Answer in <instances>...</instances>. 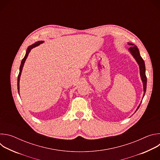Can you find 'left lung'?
Segmentation results:
<instances>
[{
    "instance_id": "8db88e82",
    "label": "left lung",
    "mask_w": 160,
    "mask_h": 160,
    "mask_svg": "<svg viewBox=\"0 0 160 160\" xmlns=\"http://www.w3.org/2000/svg\"><path fill=\"white\" fill-rule=\"evenodd\" d=\"M129 45H130V48H129V51L130 52L132 53V54L133 55V56L134 57V58L135 59V60L138 62V63L139 65V68H140V74H141V79L142 81L143 82V87H144V96L145 95L146 93V85H147V78L146 76V69H145V63L144 61L143 60V59L141 58L140 53H139V51L138 48V47L136 46V45H134L133 44L131 43H128ZM141 104H139V106H138V110L139 109V108L141 106ZM136 110V111H137Z\"/></svg>"
}]
</instances>
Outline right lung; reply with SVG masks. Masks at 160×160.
<instances>
[{"instance_id": "1", "label": "right lung", "mask_w": 160, "mask_h": 160, "mask_svg": "<svg viewBox=\"0 0 160 160\" xmlns=\"http://www.w3.org/2000/svg\"><path fill=\"white\" fill-rule=\"evenodd\" d=\"M43 42L42 41H38V42H35V43L32 44V45H30V46H29L28 48V49H27V53L25 54V56L24 57V58L22 59L21 61V65H20V68H19V75H18V93L19 92V79H20V76H21V72H22V67H23V65H24V63L28 56V54L30 53V52L31 51V50L33 48H35L37 46H38V45H40V43H42Z\"/></svg>"}]
</instances>
